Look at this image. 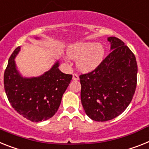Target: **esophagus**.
Masks as SVG:
<instances>
[{
	"label": "esophagus",
	"mask_w": 149,
	"mask_h": 149,
	"mask_svg": "<svg viewBox=\"0 0 149 149\" xmlns=\"http://www.w3.org/2000/svg\"><path fill=\"white\" fill-rule=\"evenodd\" d=\"M72 79L73 80H79V76L77 74V73H74V74H72Z\"/></svg>",
	"instance_id": "obj_1"
}]
</instances>
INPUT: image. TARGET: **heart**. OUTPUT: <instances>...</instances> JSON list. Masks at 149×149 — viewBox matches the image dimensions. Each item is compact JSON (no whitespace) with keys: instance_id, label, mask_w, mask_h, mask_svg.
<instances>
[{"instance_id":"obj_1","label":"heart","mask_w":149,"mask_h":149,"mask_svg":"<svg viewBox=\"0 0 149 149\" xmlns=\"http://www.w3.org/2000/svg\"><path fill=\"white\" fill-rule=\"evenodd\" d=\"M67 54L69 57L77 61V66L79 70L88 72L102 63L105 55V49L102 44L79 42L70 46Z\"/></svg>"}]
</instances>
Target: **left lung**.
Instances as JSON below:
<instances>
[{"instance_id":"left-lung-1","label":"left lung","mask_w":149,"mask_h":149,"mask_svg":"<svg viewBox=\"0 0 149 149\" xmlns=\"http://www.w3.org/2000/svg\"><path fill=\"white\" fill-rule=\"evenodd\" d=\"M111 53L93 71L79 76L81 102L89 118L98 122L123 113L133 97L137 83L136 57L124 42L109 37Z\"/></svg>"}]
</instances>
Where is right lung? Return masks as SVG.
Here are the masks:
<instances>
[{
	"instance_id": "add662e5",
	"label": "right lung",
	"mask_w": 149,
	"mask_h": 149,
	"mask_svg": "<svg viewBox=\"0 0 149 149\" xmlns=\"http://www.w3.org/2000/svg\"><path fill=\"white\" fill-rule=\"evenodd\" d=\"M19 51L20 47L14 50L5 70L6 95L15 111L25 118L32 122L46 120L53 117L59 108L72 76L61 72L57 61L49 70L39 77H22L14 60Z\"/></svg>"
}]
</instances>
